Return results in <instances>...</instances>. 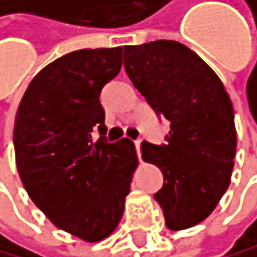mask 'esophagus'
Here are the masks:
<instances>
[{
    "instance_id": "esophagus-1",
    "label": "esophagus",
    "mask_w": 257,
    "mask_h": 257,
    "mask_svg": "<svg viewBox=\"0 0 257 257\" xmlns=\"http://www.w3.org/2000/svg\"><path fill=\"white\" fill-rule=\"evenodd\" d=\"M136 152H138L139 159H141V141H136Z\"/></svg>"
}]
</instances>
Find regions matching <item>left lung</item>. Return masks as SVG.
<instances>
[{
  "label": "left lung",
  "instance_id": "8db88e82",
  "mask_svg": "<svg viewBox=\"0 0 257 257\" xmlns=\"http://www.w3.org/2000/svg\"><path fill=\"white\" fill-rule=\"evenodd\" d=\"M124 69L159 116L170 121L167 144L142 142V160L164 175L155 199L170 230L207 218L227 191L236 154L233 105L214 69L173 40L127 45Z\"/></svg>",
  "mask_w": 257,
  "mask_h": 257
}]
</instances>
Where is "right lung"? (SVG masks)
Returning <instances> with one entry per match:
<instances>
[{
  "mask_svg": "<svg viewBox=\"0 0 257 257\" xmlns=\"http://www.w3.org/2000/svg\"><path fill=\"white\" fill-rule=\"evenodd\" d=\"M121 51L85 48L63 55L30 81L14 119L16 167L30 199L55 227L85 243L116 230L139 164L130 139L105 134L102 87L118 76Z\"/></svg>",
  "mask_w": 257,
  "mask_h": 257,
  "instance_id": "obj_1",
  "label": "right lung"
}]
</instances>
